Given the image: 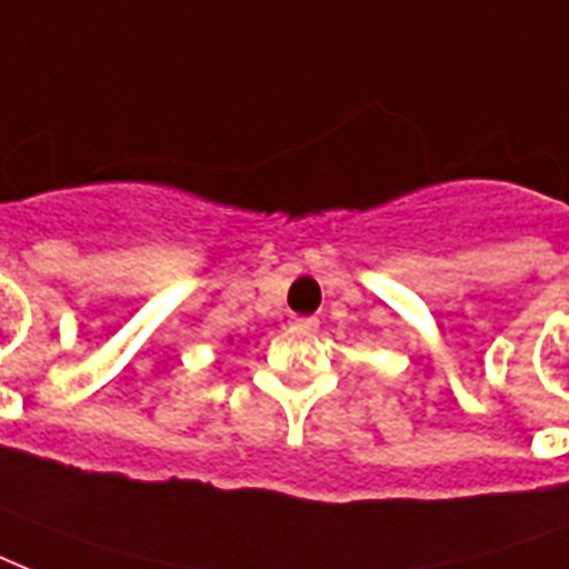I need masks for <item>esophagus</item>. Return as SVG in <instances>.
Listing matches in <instances>:
<instances>
[{"instance_id": "esophagus-1", "label": "esophagus", "mask_w": 569, "mask_h": 569, "mask_svg": "<svg viewBox=\"0 0 569 569\" xmlns=\"http://www.w3.org/2000/svg\"><path fill=\"white\" fill-rule=\"evenodd\" d=\"M292 328L301 330V333H316V330H319V319H312V316H307V319H295Z\"/></svg>"}]
</instances>
